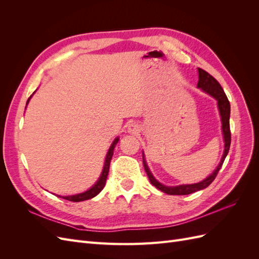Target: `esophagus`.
<instances>
[{"mask_svg":"<svg viewBox=\"0 0 259 259\" xmlns=\"http://www.w3.org/2000/svg\"><path fill=\"white\" fill-rule=\"evenodd\" d=\"M128 133H132V134H136L138 133V125L135 123H132L128 125Z\"/></svg>","mask_w":259,"mask_h":259,"instance_id":"34e87169","label":"esophagus"}]
</instances>
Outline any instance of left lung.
Listing matches in <instances>:
<instances>
[{"label":"left lung","mask_w":259,"mask_h":259,"mask_svg":"<svg viewBox=\"0 0 259 259\" xmlns=\"http://www.w3.org/2000/svg\"><path fill=\"white\" fill-rule=\"evenodd\" d=\"M198 71H199L198 88L201 89L202 91H204L205 93L208 94V95H210L211 97H214L217 100L219 113H221V116H222V124H223L222 128H223V134H224L225 150H224L223 158H222L221 163H219V165L207 178H205L204 180H202L201 183H198V184L180 185V186H176V187H168V186H164V185L160 184L158 180H156L153 177V175L151 174V171L149 170L147 163L144 159V153H143L144 167H145L146 173L149 177V180H150V183L155 188H158L159 190L165 192L167 194H171V195L190 194V193H193V192H197L199 190L205 189L206 187H208L211 183H213V180L217 176L219 169L222 168L226 156L229 152V148H230V144H231V133H230V123H229V119H230V103H229V100H228V98H227L226 94H225L223 88L221 86V84L218 83V81L215 79L214 76H211L208 72L205 71V70H203L201 68H198Z\"/></svg>","instance_id":"8db88e82"}]
</instances>
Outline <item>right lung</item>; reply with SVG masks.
Wrapping results in <instances>:
<instances>
[{
    "mask_svg": "<svg viewBox=\"0 0 259 259\" xmlns=\"http://www.w3.org/2000/svg\"><path fill=\"white\" fill-rule=\"evenodd\" d=\"M31 98V96H30ZM30 98L28 99L27 104L29 103ZM117 142H119V137H116L114 140L112 145L110 146V148H109L108 150V153H107V156H106V160H105V165H104V169H103V173H101L99 179L97 180V183L94 185L90 190L85 191L83 193H79V194H74V195H68V197H62L65 200H68V201H72V202H81V201H85V200H90L94 197H96V195L104 189V187L106 185V180H107V177H108V173H109V167H110V162H111V159H112V155H113V150H114V147L115 145L117 144Z\"/></svg>",
    "mask_w": 259,
    "mask_h": 259,
    "instance_id": "obj_1",
    "label": "right lung"
}]
</instances>
